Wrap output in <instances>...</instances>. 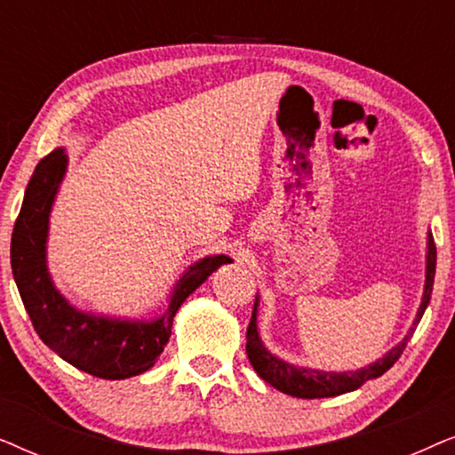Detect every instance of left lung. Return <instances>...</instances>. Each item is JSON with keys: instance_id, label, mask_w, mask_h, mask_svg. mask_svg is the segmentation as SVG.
<instances>
[{"instance_id": "obj_1", "label": "left lung", "mask_w": 455, "mask_h": 455, "mask_svg": "<svg viewBox=\"0 0 455 455\" xmlns=\"http://www.w3.org/2000/svg\"><path fill=\"white\" fill-rule=\"evenodd\" d=\"M427 279H425V296H422L420 308L416 313L414 327L419 325L422 315H425V308L428 307V300H431L433 291V282H435V265H437V248H435L433 234H428L427 238ZM257 307L259 298L254 302L251 323H248L246 329V354L248 360H251L252 369L259 372V377L267 381L273 387L283 391V394L294 395V397H307V400H315V397H333L347 394V391L358 389L360 385H364L371 379L381 377L385 371H389L391 366L395 364V360L402 356V352L406 350V344L412 338L414 327L410 329L406 338H403L400 344L385 354L383 358H379L377 363L360 371H350V372H325V371H313L304 369V366H294L285 360L273 356V354L267 350L260 341L259 329H257Z\"/></svg>"}]
</instances>
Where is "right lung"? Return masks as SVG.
<instances>
[{"mask_svg":"<svg viewBox=\"0 0 455 455\" xmlns=\"http://www.w3.org/2000/svg\"><path fill=\"white\" fill-rule=\"evenodd\" d=\"M66 165L64 148H55L39 161L24 192L10 246L18 291L43 344L66 363L111 381L140 375L151 369L170 341L173 316L182 302L232 259L215 254L188 267L173 288L165 313L153 321H122L76 310L55 290L45 259L49 213Z\"/></svg>","mask_w":455,"mask_h":455,"instance_id":"add662e5","label":"right lung"}]
</instances>
